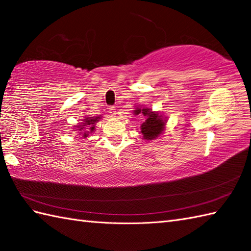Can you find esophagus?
Here are the masks:
<instances>
[{"label":"esophagus","instance_id":"esophagus-1","mask_svg":"<svg viewBox=\"0 0 251 251\" xmlns=\"http://www.w3.org/2000/svg\"><path fill=\"white\" fill-rule=\"evenodd\" d=\"M109 113H110L112 116H115V114H116V109L114 108V106H110V108H109Z\"/></svg>","mask_w":251,"mask_h":251}]
</instances>
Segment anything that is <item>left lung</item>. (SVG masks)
Here are the masks:
<instances>
[{
    "label": "left lung",
    "instance_id": "left-lung-1",
    "mask_svg": "<svg viewBox=\"0 0 251 251\" xmlns=\"http://www.w3.org/2000/svg\"><path fill=\"white\" fill-rule=\"evenodd\" d=\"M134 113L136 115L142 113L147 117L146 122H143L140 127L143 139L154 140L162 134L165 128V124H166V120L163 119V116L159 115L157 112H153L151 109L147 108H137Z\"/></svg>",
    "mask_w": 251,
    "mask_h": 251
}]
</instances>
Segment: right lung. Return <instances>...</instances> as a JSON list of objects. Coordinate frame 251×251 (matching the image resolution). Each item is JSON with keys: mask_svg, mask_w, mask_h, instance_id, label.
<instances>
[{"mask_svg": "<svg viewBox=\"0 0 251 251\" xmlns=\"http://www.w3.org/2000/svg\"><path fill=\"white\" fill-rule=\"evenodd\" d=\"M100 119V116L97 117H93V116H86L83 120V122L79 123V124L76 126L75 130L79 134V136H82L83 138H87L92 132L95 130V125Z\"/></svg>", "mask_w": 251, "mask_h": 251, "instance_id": "1", "label": "right lung"}]
</instances>
